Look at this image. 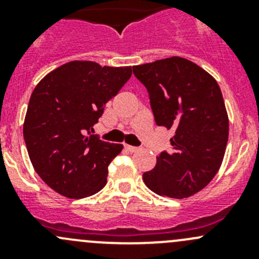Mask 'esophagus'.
<instances>
[{"mask_svg":"<svg viewBox=\"0 0 259 259\" xmlns=\"http://www.w3.org/2000/svg\"><path fill=\"white\" fill-rule=\"evenodd\" d=\"M125 148H126V150H129L130 153H137V151L140 150V148H138V146H133V145H125Z\"/></svg>","mask_w":259,"mask_h":259,"instance_id":"1","label":"esophagus"}]
</instances>
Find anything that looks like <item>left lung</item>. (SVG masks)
<instances>
[{
  "mask_svg": "<svg viewBox=\"0 0 259 259\" xmlns=\"http://www.w3.org/2000/svg\"><path fill=\"white\" fill-rule=\"evenodd\" d=\"M145 86L156 125L174 132L171 150L156 156L145 185L163 197H192L219 170L228 142L229 120L215 79L179 56L133 66Z\"/></svg>",
  "mask_w": 259,
  "mask_h": 259,
  "instance_id": "obj_1",
  "label": "left lung"
}]
</instances>
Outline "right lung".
Listing matches in <instances>:
<instances>
[{"label":"right lung","mask_w":259,"mask_h":259,"mask_svg":"<svg viewBox=\"0 0 259 259\" xmlns=\"http://www.w3.org/2000/svg\"><path fill=\"white\" fill-rule=\"evenodd\" d=\"M130 76V66L70 61L36 85L23 139L33 169L55 192L80 199L105 187L109 164L122 145L103 142L91 133L105 104Z\"/></svg>","instance_id":"obj_1"}]
</instances>
